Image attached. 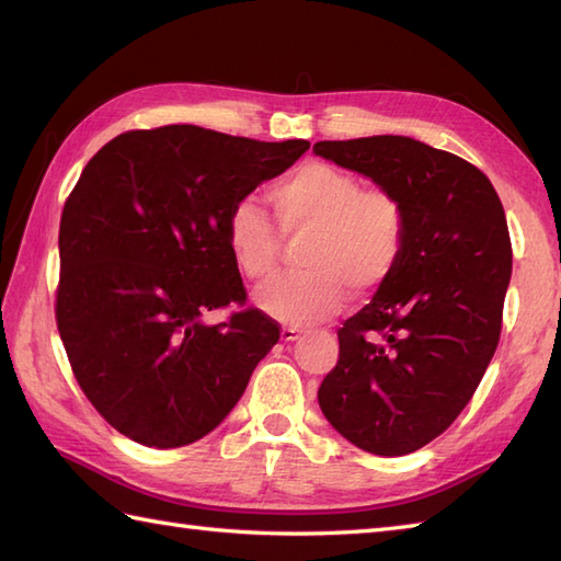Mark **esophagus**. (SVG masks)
I'll use <instances>...</instances> for the list:
<instances>
[{
  "mask_svg": "<svg viewBox=\"0 0 561 561\" xmlns=\"http://www.w3.org/2000/svg\"><path fill=\"white\" fill-rule=\"evenodd\" d=\"M299 335H301L299 328H294V325H284V328H282V340H284V342L299 340Z\"/></svg>",
  "mask_w": 561,
  "mask_h": 561,
  "instance_id": "esophagus-1",
  "label": "esophagus"
}]
</instances>
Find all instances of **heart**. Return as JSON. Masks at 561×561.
Wrapping results in <instances>:
<instances>
[{
	"label": "heart",
	"instance_id": "b5f03b06",
	"mask_svg": "<svg viewBox=\"0 0 561 561\" xmlns=\"http://www.w3.org/2000/svg\"><path fill=\"white\" fill-rule=\"evenodd\" d=\"M282 231L308 233L301 248L306 270L265 284L255 296L267 316L289 325H313L330 318L354 287L371 294L398 270L404 211L388 190H364L356 175L330 163H306L270 190ZM226 248L248 279L277 270L282 238L267 211L253 199H238L226 214Z\"/></svg>",
	"mask_w": 561,
	"mask_h": 561
}]
</instances>
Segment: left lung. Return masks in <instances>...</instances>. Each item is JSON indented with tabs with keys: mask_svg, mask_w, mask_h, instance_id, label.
I'll list each match as a JSON object with an SVG mask.
<instances>
[{
	"mask_svg": "<svg viewBox=\"0 0 561 561\" xmlns=\"http://www.w3.org/2000/svg\"><path fill=\"white\" fill-rule=\"evenodd\" d=\"M404 211L398 270L337 330L340 359L318 388L325 420L362 450L404 456L456 422L496 352L511 279L502 199L480 169L398 135L318 141Z\"/></svg>",
	"mask_w": 561,
	"mask_h": 561,
	"instance_id": "8db88e82",
	"label": "left lung"
}]
</instances>
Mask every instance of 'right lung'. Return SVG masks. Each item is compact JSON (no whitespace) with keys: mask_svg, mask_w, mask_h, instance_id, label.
<instances>
[{"mask_svg":"<svg viewBox=\"0 0 561 561\" xmlns=\"http://www.w3.org/2000/svg\"><path fill=\"white\" fill-rule=\"evenodd\" d=\"M311 147L197 125L111 139L65 202L55 318L83 396L149 448L207 436L241 400L279 325L245 306L226 214ZM242 306L211 327L209 310Z\"/></svg>","mask_w":561,"mask_h":561,"instance_id":"obj_1","label":"right lung"}]
</instances>
